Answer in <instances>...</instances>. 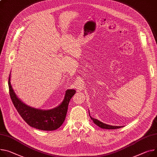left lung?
<instances>
[{
  "instance_id": "left-lung-1",
  "label": "left lung",
  "mask_w": 157,
  "mask_h": 157,
  "mask_svg": "<svg viewBox=\"0 0 157 157\" xmlns=\"http://www.w3.org/2000/svg\"><path fill=\"white\" fill-rule=\"evenodd\" d=\"M89 116H90V113H89ZM91 119L93 121V122L96 124L98 125L99 127L101 128H103V129H118V128H122V126H111V125H109V124H106L101 121H99L98 119H95V118H93L92 117L90 116Z\"/></svg>"
}]
</instances>
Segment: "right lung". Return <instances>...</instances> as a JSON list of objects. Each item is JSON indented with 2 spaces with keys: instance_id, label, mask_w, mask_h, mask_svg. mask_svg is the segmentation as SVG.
<instances>
[{
  "instance_id": "add662e5",
  "label": "right lung",
  "mask_w": 157,
  "mask_h": 157,
  "mask_svg": "<svg viewBox=\"0 0 157 157\" xmlns=\"http://www.w3.org/2000/svg\"><path fill=\"white\" fill-rule=\"evenodd\" d=\"M8 83L11 100L20 116L30 126L43 131H53L62 125L69 102L76 92L74 89L67 90L63 100L59 105L51 109L43 110L31 107L19 99L11 85L10 74Z\"/></svg>"
}]
</instances>
